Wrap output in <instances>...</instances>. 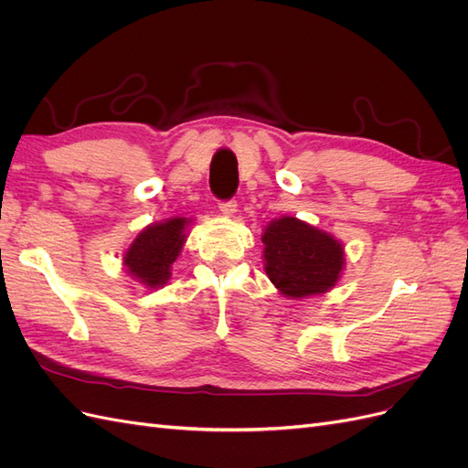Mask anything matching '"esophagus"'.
<instances>
[{"label": "esophagus", "mask_w": 468, "mask_h": 468, "mask_svg": "<svg viewBox=\"0 0 468 468\" xmlns=\"http://www.w3.org/2000/svg\"><path fill=\"white\" fill-rule=\"evenodd\" d=\"M218 208L226 218H232L236 215V210H238V205H236V201H224V203H220Z\"/></svg>", "instance_id": "esophagus-1"}]
</instances>
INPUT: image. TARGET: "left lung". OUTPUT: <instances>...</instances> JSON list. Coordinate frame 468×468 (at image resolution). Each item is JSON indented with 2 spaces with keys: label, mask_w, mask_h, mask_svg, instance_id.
<instances>
[{
  "label": "left lung",
  "mask_w": 468,
  "mask_h": 468,
  "mask_svg": "<svg viewBox=\"0 0 468 468\" xmlns=\"http://www.w3.org/2000/svg\"><path fill=\"white\" fill-rule=\"evenodd\" d=\"M261 242L265 273L287 299L324 294L342 279L344 244L301 218L285 215L271 220L263 229Z\"/></svg>",
  "instance_id": "obj_1"
}]
</instances>
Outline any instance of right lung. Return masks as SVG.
Listing matches in <instances>:
<instances>
[{"label":"right lung","instance_id":"right-lung-1","mask_svg":"<svg viewBox=\"0 0 468 468\" xmlns=\"http://www.w3.org/2000/svg\"><path fill=\"white\" fill-rule=\"evenodd\" d=\"M191 218L172 217L148 224L122 253V267L146 289H162L172 279V265L187 242Z\"/></svg>","mask_w":468,"mask_h":468}]
</instances>
